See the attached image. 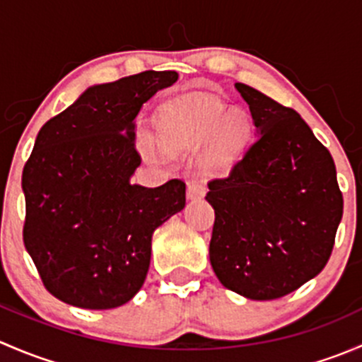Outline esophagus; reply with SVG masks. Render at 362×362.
<instances>
[{
	"instance_id": "obj_1",
	"label": "esophagus",
	"mask_w": 362,
	"mask_h": 362,
	"mask_svg": "<svg viewBox=\"0 0 362 362\" xmlns=\"http://www.w3.org/2000/svg\"><path fill=\"white\" fill-rule=\"evenodd\" d=\"M204 192H206V184L203 180H194L187 185V196L191 199L203 198Z\"/></svg>"
}]
</instances>
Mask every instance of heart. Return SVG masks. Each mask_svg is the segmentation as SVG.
Here are the masks:
<instances>
[{
	"label": "heart",
	"mask_w": 362,
	"mask_h": 362,
	"mask_svg": "<svg viewBox=\"0 0 362 362\" xmlns=\"http://www.w3.org/2000/svg\"><path fill=\"white\" fill-rule=\"evenodd\" d=\"M158 129L170 148L194 147L208 136L206 160L224 166L245 145L250 122L240 108L226 110L224 103L208 93H192L170 101L158 117ZM145 154L154 159L166 158V151L152 140H144Z\"/></svg>",
	"instance_id": "b5f03b06"
}]
</instances>
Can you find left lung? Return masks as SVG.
Wrapping results in <instances>:
<instances>
[{
    "instance_id": "obj_1",
    "label": "left lung",
    "mask_w": 362,
    "mask_h": 362,
    "mask_svg": "<svg viewBox=\"0 0 362 362\" xmlns=\"http://www.w3.org/2000/svg\"><path fill=\"white\" fill-rule=\"evenodd\" d=\"M235 87L259 136L228 177L208 182L215 210L210 262L222 286L264 301L322 272L343 194L329 151L298 112L245 83Z\"/></svg>"
}]
</instances>
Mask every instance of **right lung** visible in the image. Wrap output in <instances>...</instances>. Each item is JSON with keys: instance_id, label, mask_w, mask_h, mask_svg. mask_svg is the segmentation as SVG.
Wrapping results in <instances>:
<instances>
[{"instance_id": "right-lung-1", "label": "right lung", "mask_w": 362, "mask_h": 362, "mask_svg": "<svg viewBox=\"0 0 362 362\" xmlns=\"http://www.w3.org/2000/svg\"><path fill=\"white\" fill-rule=\"evenodd\" d=\"M177 71L89 87L43 124L23 170L24 245L43 286L68 305L117 308L141 289L152 233L185 206V182L131 185L134 117Z\"/></svg>"}]
</instances>
